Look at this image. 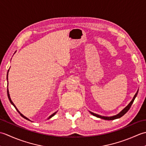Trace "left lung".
<instances>
[{"label":"left lung","mask_w":146,"mask_h":146,"mask_svg":"<svg viewBox=\"0 0 146 146\" xmlns=\"http://www.w3.org/2000/svg\"><path fill=\"white\" fill-rule=\"evenodd\" d=\"M137 92H138V91H137V93H136V94H135L134 98H133L132 101H131V102H130V104L127 105V107L124 108V109L121 111L119 114L116 115L112 116V117H104V116L99 115H98V114H96V113H93V112H91V111H90V112L91 114H92L93 115H94V116L97 117H98V118H100V119H105V120H114V119H119V118H120L121 117H122V116L123 115L125 114L127 112L128 110L130 109V108H131L132 103H133V102H134V100H135L136 96H137Z\"/></svg>","instance_id":"1"}]
</instances>
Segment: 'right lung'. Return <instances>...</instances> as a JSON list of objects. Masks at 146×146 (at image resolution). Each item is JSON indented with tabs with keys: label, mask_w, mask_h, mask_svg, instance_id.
I'll return each instance as SVG.
<instances>
[{
	"label": "right lung",
	"mask_w": 146,
	"mask_h": 146,
	"mask_svg": "<svg viewBox=\"0 0 146 146\" xmlns=\"http://www.w3.org/2000/svg\"><path fill=\"white\" fill-rule=\"evenodd\" d=\"M9 70H8V71H7V80H8V72H9ZM7 96H8V98H9V101H10V102H11V104L12 105H13V106L15 108V109H16V110L18 111V112H19V113L20 115H21L22 116V117H23V118H24V119H26V120H30L29 119H27V117H26L25 116H24L23 115V114H22L21 113H20V111H19L18 110H17V108H16V107H15V105L14 104V103H13V102H12V100H11V97H10V95H9V90H8V88H7ZM56 112H54V113H52V115H50V116H49V117L48 118V119H50V118H51L52 116H54V115L56 114Z\"/></svg>",
	"instance_id": "1"
}]
</instances>
